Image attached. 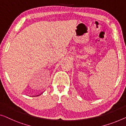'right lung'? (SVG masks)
I'll use <instances>...</instances> for the list:
<instances>
[{
	"label": "right lung",
	"instance_id": "add662e5",
	"mask_svg": "<svg viewBox=\"0 0 126 126\" xmlns=\"http://www.w3.org/2000/svg\"><path fill=\"white\" fill-rule=\"evenodd\" d=\"M38 95H37V96H38Z\"/></svg>",
	"mask_w": 126,
	"mask_h": 126
}]
</instances>
